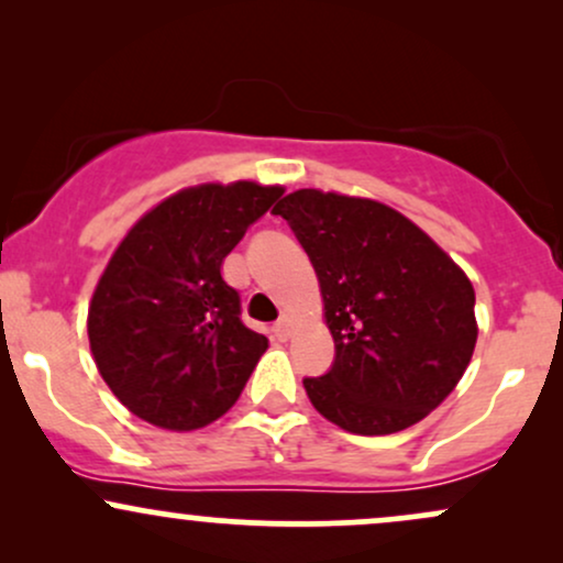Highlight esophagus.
Segmentation results:
<instances>
[{"label": "esophagus", "instance_id": "34e87169", "mask_svg": "<svg viewBox=\"0 0 563 563\" xmlns=\"http://www.w3.org/2000/svg\"><path fill=\"white\" fill-rule=\"evenodd\" d=\"M273 333L277 341H288L290 335H294V318H290V314H283V318L275 322Z\"/></svg>", "mask_w": 563, "mask_h": 563}]
</instances>
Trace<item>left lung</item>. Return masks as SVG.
I'll return each instance as SVG.
<instances>
[{
    "instance_id": "obj_1",
    "label": "left lung",
    "mask_w": 563,
    "mask_h": 563,
    "mask_svg": "<svg viewBox=\"0 0 563 563\" xmlns=\"http://www.w3.org/2000/svg\"><path fill=\"white\" fill-rule=\"evenodd\" d=\"M288 219L320 280L335 363L303 378L309 402L349 434L384 437L448 399L474 354V286L391 206L333 190L288 192Z\"/></svg>"
}]
</instances>
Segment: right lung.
<instances>
[{
  "instance_id": "1",
  "label": "right lung",
  "mask_w": 563,
  "mask_h": 563,
  "mask_svg": "<svg viewBox=\"0 0 563 563\" xmlns=\"http://www.w3.org/2000/svg\"><path fill=\"white\" fill-rule=\"evenodd\" d=\"M283 190L251 179L183 187L115 245L89 301V349L142 421L196 431L238 402L269 341L241 322L222 264Z\"/></svg>"
}]
</instances>
